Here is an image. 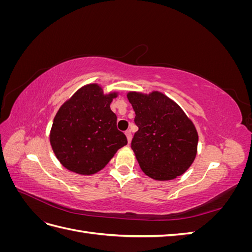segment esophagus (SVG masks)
Returning a JSON list of instances; mask_svg holds the SVG:
<instances>
[{
	"instance_id": "obj_1",
	"label": "esophagus",
	"mask_w": 252,
	"mask_h": 252,
	"mask_svg": "<svg viewBox=\"0 0 252 252\" xmlns=\"http://www.w3.org/2000/svg\"><path fill=\"white\" fill-rule=\"evenodd\" d=\"M125 134H126V136H127V141H128V143H130V142H131V138H132L131 131H130V130H127V131L125 132Z\"/></svg>"
}]
</instances>
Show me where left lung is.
<instances>
[{
  "instance_id": "1",
  "label": "left lung",
  "mask_w": 252,
  "mask_h": 252,
  "mask_svg": "<svg viewBox=\"0 0 252 252\" xmlns=\"http://www.w3.org/2000/svg\"><path fill=\"white\" fill-rule=\"evenodd\" d=\"M127 97L139 127L131 148L143 172L158 181L182 175L193 163L199 142L191 120L177 103L158 91L149 94L131 91Z\"/></svg>"
}]
</instances>
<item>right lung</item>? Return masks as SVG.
I'll return each instance as SVG.
<instances>
[{"mask_svg": "<svg viewBox=\"0 0 252 252\" xmlns=\"http://www.w3.org/2000/svg\"><path fill=\"white\" fill-rule=\"evenodd\" d=\"M117 96V93L104 94L101 86L89 84L61 106L49 138L53 152L66 169L83 175L96 173L127 144L110 109Z\"/></svg>", "mask_w": 252, "mask_h": 252, "instance_id": "obj_1", "label": "right lung"}]
</instances>
